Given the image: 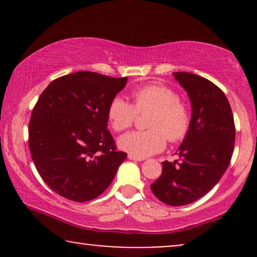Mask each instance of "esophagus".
Segmentation results:
<instances>
[{"label":"esophagus","instance_id":"34e87169","mask_svg":"<svg viewBox=\"0 0 257 257\" xmlns=\"http://www.w3.org/2000/svg\"><path fill=\"white\" fill-rule=\"evenodd\" d=\"M128 159L130 160H133V161H143L144 158L136 157V156H133V154H128Z\"/></svg>","mask_w":257,"mask_h":257}]
</instances>
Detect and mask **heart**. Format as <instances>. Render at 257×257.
<instances>
[{"label": "heart", "mask_w": 257, "mask_h": 257, "mask_svg": "<svg viewBox=\"0 0 257 257\" xmlns=\"http://www.w3.org/2000/svg\"><path fill=\"white\" fill-rule=\"evenodd\" d=\"M133 104L120 96L112 98L107 107V119L115 132L125 131L135 124L138 113H146L149 130L133 131L121 136L118 145L122 151L136 157L145 158L160 152L168 142L184 139L191 127V112L179 100L171 87L152 84L132 92Z\"/></svg>", "instance_id": "b5f03b06"}]
</instances>
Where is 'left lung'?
Listing matches in <instances>:
<instances>
[{
	"mask_svg": "<svg viewBox=\"0 0 257 257\" xmlns=\"http://www.w3.org/2000/svg\"><path fill=\"white\" fill-rule=\"evenodd\" d=\"M173 76L191 99V127L175 153L179 160L164 161L163 173L151 189L166 205L185 206L222 178L234 151L235 124L229 101L215 84L189 72Z\"/></svg>",
	"mask_w": 257,
	"mask_h": 257,
	"instance_id": "8db88e82",
	"label": "left lung"
}]
</instances>
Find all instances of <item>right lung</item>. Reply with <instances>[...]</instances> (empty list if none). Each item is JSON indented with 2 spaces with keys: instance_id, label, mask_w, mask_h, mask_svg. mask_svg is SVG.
Listing matches in <instances>:
<instances>
[{
  "instance_id": "obj_1",
  "label": "right lung",
  "mask_w": 257,
  "mask_h": 257,
  "mask_svg": "<svg viewBox=\"0 0 257 257\" xmlns=\"http://www.w3.org/2000/svg\"><path fill=\"white\" fill-rule=\"evenodd\" d=\"M126 82L78 71L52 80L38 98L29 122L31 158L45 184L63 198L96 199L127 157L107 130L108 104Z\"/></svg>"
}]
</instances>
